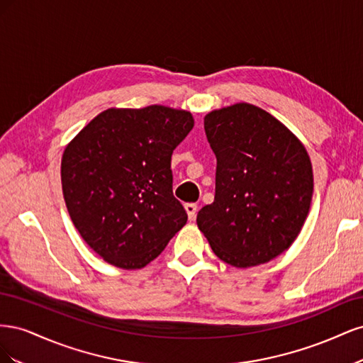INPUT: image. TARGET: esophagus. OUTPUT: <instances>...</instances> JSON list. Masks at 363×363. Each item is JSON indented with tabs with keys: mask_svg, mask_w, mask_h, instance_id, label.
<instances>
[{
	"mask_svg": "<svg viewBox=\"0 0 363 363\" xmlns=\"http://www.w3.org/2000/svg\"><path fill=\"white\" fill-rule=\"evenodd\" d=\"M184 208H186V212H188V216H189L191 221H194V219L196 218V211H199V206H196L195 203H188V204H184Z\"/></svg>",
	"mask_w": 363,
	"mask_h": 363,
	"instance_id": "1",
	"label": "esophagus"
}]
</instances>
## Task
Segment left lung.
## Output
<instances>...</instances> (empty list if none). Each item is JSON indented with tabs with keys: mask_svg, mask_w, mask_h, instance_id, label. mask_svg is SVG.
I'll use <instances>...</instances> for the list:
<instances>
[{
	"mask_svg": "<svg viewBox=\"0 0 363 363\" xmlns=\"http://www.w3.org/2000/svg\"><path fill=\"white\" fill-rule=\"evenodd\" d=\"M204 131L216 156L215 200L196 224L228 265L267 263L292 245L309 213V155L279 119L247 103L207 113Z\"/></svg>",
	"mask_w": 363,
	"mask_h": 363,
	"instance_id": "obj_1",
	"label": "left lung"
}]
</instances>
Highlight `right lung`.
<instances>
[{"instance_id": "add662e5", "label": "right lung", "mask_w": 363, "mask_h": 363, "mask_svg": "<svg viewBox=\"0 0 363 363\" xmlns=\"http://www.w3.org/2000/svg\"><path fill=\"white\" fill-rule=\"evenodd\" d=\"M192 127L189 112L164 106L108 108L65 150V203L84 242L106 262L145 267L188 221L172 194L171 156Z\"/></svg>"}]
</instances>
